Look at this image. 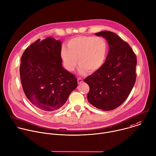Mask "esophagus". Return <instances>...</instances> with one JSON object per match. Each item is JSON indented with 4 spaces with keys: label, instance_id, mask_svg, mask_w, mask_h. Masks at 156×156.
Returning <instances> with one entry per match:
<instances>
[{
    "label": "esophagus",
    "instance_id": "esophagus-1",
    "mask_svg": "<svg viewBox=\"0 0 156 156\" xmlns=\"http://www.w3.org/2000/svg\"><path fill=\"white\" fill-rule=\"evenodd\" d=\"M83 81V80L82 78H78V84H81Z\"/></svg>",
    "mask_w": 156,
    "mask_h": 156
}]
</instances>
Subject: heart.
<instances>
[{
  "mask_svg": "<svg viewBox=\"0 0 156 156\" xmlns=\"http://www.w3.org/2000/svg\"><path fill=\"white\" fill-rule=\"evenodd\" d=\"M67 45L68 49L64 46L61 49V58L70 72L75 70L76 61L80 64V72L85 73L98 70L105 61L107 44L101 37L78 36L69 40Z\"/></svg>",
  "mask_w": 156,
  "mask_h": 156,
  "instance_id": "heart-1",
  "label": "heart"
}]
</instances>
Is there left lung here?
I'll list each match as a JSON object with an SVG mask.
<instances>
[{"label": "left lung", "instance_id": "8db88e82", "mask_svg": "<svg viewBox=\"0 0 156 156\" xmlns=\"http://www.w3.org/2000/svg\"><path fill=\"white\" fill-rule=\"evenodd\" d=\"M95 35L106 38L109 51L101 68L84 79L89 86L87 98L98 109L113 110L125 101L135 83L136 57L130 45L115 33L104 30Z\"/></svg>", "mask_w": 156, "mask_h": 156}]
</instances>
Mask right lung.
Wrapping results in <instances>:
<instances>
[{
  "mask_svg": "<svg viewBox=\"0 0 156 156\" xmlns=\"http://www.w3.org/2000/svg\"><path fill=\"white\" fill-rule=\"evenodd\" d=\"M61 42L48 37L36 40L21 58L24 92L37 108L51 112L61 108L78 85L77 79L62 66Z\"/></svg>",
  "mask_w": 156,
  "mask_h": 156,
  "instance_id": "add662e5",
  "label": "right lung"
}]
</instances>
